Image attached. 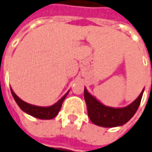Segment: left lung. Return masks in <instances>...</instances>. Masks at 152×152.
Returning <instances> with one entry per match:
<instances>
[{"label":"left lung","mask_w":152,"mask_h":152,"mask_svg":"<svg viewBox=\"0 0 152 152\" xmlns=\"http://www.w3.org/2000/svg\"><path fill=\"white\" fill-rule=\"evenodd\" d=\"M145 89L142 90L138 97L126 107L113 108L106 106L99 102L94 96L84 88V100L88 109V116L90 121L105 128L122 126L133 117L137 110L143 96Z\"/></svg>","instance_id":"8db88e82"}]
</instances>
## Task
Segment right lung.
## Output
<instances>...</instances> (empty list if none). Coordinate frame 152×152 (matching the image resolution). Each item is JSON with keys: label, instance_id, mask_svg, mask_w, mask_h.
Wrapping results in <instances>:
<instances>
[{"label": "right lung", "instance_id": "right-lung-1", "mask_svg": "<svg viewBox=\"0 0 152 152\" xmlns=\"http://www.w3.org/2000/svg\"><path fill=\"white\" fill-rule=\"evenodd\" d=\"M69 90L62 96L60 100H58V102H56L55 104L48 106V107H41V106H36V105H33V104H29L24 101H22L21 98H19L13 90L11 89V93L12 96L15 99V101L16 102V104H18V106L21 108L22 111H24L25 113L35 117L39 119H53L54 117L57 116V114L59 113L62 104L63 103V100L65 99V97L67 96V95L69 94Z\"/></svg>", "mask_w": 152, "mask_h": 152}]
</instances>
